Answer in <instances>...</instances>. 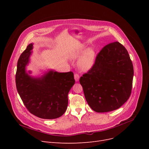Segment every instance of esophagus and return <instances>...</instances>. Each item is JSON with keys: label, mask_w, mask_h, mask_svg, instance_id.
Instances as JSON below:
<instances>
[{"label": "esophagus", "mask_w": 149, "mask_h": 149, "mask_svg": "<svg viewBox=\"0 0 149 149\" xmlns=\"http://www.w3.org/2000/svg\"><path fill=\"white\" fill-rule=\"evenodd\" d=\"M74 79H75V81H78L79 80V79H80V75L78 74H74Z\"/></svg>", "instance_id": "esophagus-1"}]
</instances>
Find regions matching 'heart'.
Returning a JSON list of instances; mask_svg holds the SVG:
<instances>
[{
  "instance_id": "obj_1",
  "label": "heart",
  "mask_w": 149,
  "mask_h": 149,
  "mask_svg": "<svg viewBox=\"0 0 149 149\" xmlns=\"http://www.w3.org/2000/svg\"><path fill=\"white\" fill-rule=\"evenodd\" d=\"M85 48L82 47L74 56V58L79 57L84 52ZM95 52L92 49H88L84 51L83 56L78 61V66L83 71H88L90 70L95 63Z\"/></svg>"
}]
</instances>
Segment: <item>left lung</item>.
<instances>
[{
	"label": "left lung",
	"instance_id": "1",
	"mask_svg": "<svg viewBox=\"0 0 149 149\" xmlns=\"http://www.w3.org/2000/svg\"><path fill=\"white\" fill-rule=\"evenodd\" d=\"M134 67L129 53L118 42L101 49L93 67L80 79L88 104L97 112L120 108L130 96Z\"/></svg>",
	"mask_w": 149,
	"mask_h": 149
}]
</instances>
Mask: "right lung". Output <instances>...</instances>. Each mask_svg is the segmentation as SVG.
I'll list each match as a JSON object with an SVG mask.
<instances>
[{
	"mask_svg": "<svg viewBox=\"0 0 149 149\" xmlns=\"http://www.w3.org/2000/svg\"><path fill=\"white\" fill-rule=\"evenodd\" d=\"M33 49L29 44L18 60L15 84L19 94L28 111L38 118L55 119L66 112L68 93L75 83L74 73L51 70L41 78L30 77L25 72Z\"/></svg>",
	"mask_w": 149,
	"mask_h": 149,
	"instance_id": "obj_1",
	"label": "right lung"
}]
</instances>
